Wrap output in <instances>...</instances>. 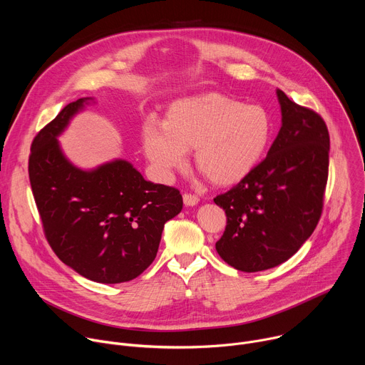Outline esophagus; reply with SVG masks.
<instances>
[{
	"instance_id": "esophagus-1",
	"label": "esophagus",
	"mask_w": 365,
	"mask_h": 365,
	"mask_svg": "<svg viewBox=\"0 0 365 365\" xmlns=\"http://www.w3.org/2000/svg\"><path fill=\"white\" fill-rule=\"evenodd\" d=\"M183 202H185V205H187V206H195L197 202H199V197H197V195H195V193H183Z\"/></svg>"
}]
</instances>
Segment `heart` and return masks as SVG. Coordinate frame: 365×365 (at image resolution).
Returning a JSON list of instances; mask_svg holds the SVG:
<instances>
[{"label":"heart","instance_id":"b5f03b06","mask_svg":"<svg viewBox=\"0 0 365 365\" xmlns=\"http://www.w3.org/2000/svg\"><path fill=\"white\" fill-rule=\"evenodd\" d=\"M272 134L273 123L266 108L207 92L175 101L165 121L147 120L141 143L153 169L163 179L185 168L186 150L193 148L197 170L225 186L237 183L258 165Z\"/></svg>","mask_w":365,"mask_h":365}]
</instances>
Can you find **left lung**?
<instances>
[{
  "label": "left lung",
  "instance_id": "1",
  "mask_svg": "<svg viewBox=\"0 0 365 365\" xmlns=\"http://www.w3.org/2000/svg\"><path fill=\"white\" fill-rule=\"evenodd\" d=\"M282 128L267 158L214 197L227 215L215 248L231 267L255 273L289 259L315 231L324 210L329 133L324 118L277 91Z\"/></svg>",
  "mask_w": 365,
  "mask_h": 365
}]
</instances>
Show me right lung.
Masks as SVG:
<instances>
[{
    "instance_id": "obj_1",
    "label": "right lung",
    "mask_w": 365,
    "mask_h": 365,
    "mask_svg": "<svg viewBox=\"0 0 365 365\" xmlns=\"http://www.w3.org/2000/svg\"><path fill=\"white\" fill-rule=\"evenodd\" d=\"M89 99L68 103L37 133L29 178L51 250L81 276L115 284L154 262L165 224L183 200L179 189L144 180L125 160L83 172L65 159L56 137Z\"/></svg>"
}]
</instances>
